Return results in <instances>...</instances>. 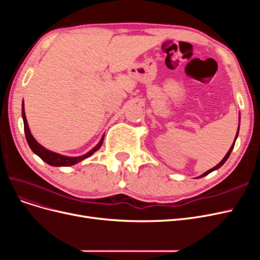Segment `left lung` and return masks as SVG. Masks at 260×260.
<instances>
[{
    "instance_id": "8db88e82",
    "label": "left lung",
    "mask_w": 260,
    "mask_h": 260,
    "mask_svg": "<svg viewBox=\"0 0 260 260\" xmlns=\"http://www.w3.org/2000/svg\"><path fill=\"white\" fill-rule=\"evenodd\" d=\"M238 135H239V131H238V133H237V137H235V140H237V138H238ZM235 140H234V143H233V144H232V146L230 147V149H229V152H228V153H226V155L224 156V158H223V159H222L221 161H220V162H219V164L217 165V166H216V167H214V168H211L210 170L206 171V172H205V174H203V175H202V176H201L200 178H202V177H205V176H207L208 174H210V172H211V171H214V170H216V169H218V168H220V167H221V166H222V165H223V164H224V162L226 161V159H228V158H229V156H230V154H231V152H232V148H233V146H234V144H235Z\"/></svg>"
}]
</instances>
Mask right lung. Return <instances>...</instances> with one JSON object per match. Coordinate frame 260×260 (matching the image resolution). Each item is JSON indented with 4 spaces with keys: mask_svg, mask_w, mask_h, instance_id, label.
<instances>
[{
    "mask_svg": "<svg viewBox=\"0 0 260 260\" xmlns=\"http://www.w3.org/2000/svg\"><path fill=\"white\" fill-rule=\"evenodd\" d=\"M22 119H23V129H25V135H26V139L27 142L35 154H37L42 160H44L46 164L51 165V166L54 167H68V166H73V165H76L77 162H79L85 158H88L89 156H91L94 152H96L98 149H100V147L103 144V140L104 137L101 139L100 143L94 147L93 149L89 153H86L85 155L82 156H78V157H68V156H64V155H59L57 153H54L46 149L45 147H43L41 144H39L36 139L32 137V135L30 133V129L29 125L26 119V114H25V109H23V103H22Z\"/></svg>",
    "mask_w": 260,
    "mask_h": 260,
    "instance_id": "add662e5",
    "label": "right lung"
}]
</instances>
